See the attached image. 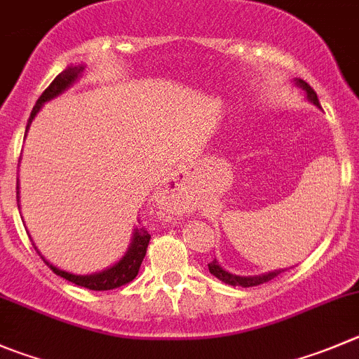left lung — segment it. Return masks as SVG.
<instances>
[{
	"mask_svg": "<svg viewBox=\"0 0 359 359\" xmlns=\"http://www.w3.org/2000/svg\"><path fill=\"white\" fill-rule=\"evenodd\" d=\"M296 86H299V88L303 90L304 93H306V99L310 100L313 106L320 108L319 99H317V93L313 92V88H311L308 83H304L303 79H296ZM209 271H210V274H212V276L217 278V280H221L223 283H229V285H232V287H255V285H260V283H266V281L273 280V278H276L278 274H280L283 269L271 271V273L259 274V276H239V274L229 273L226 269H223V267L217 264V260L214 259L212 262L209 264Z\"/></svg>",
	"mask_w": 359,
	"mask_h": 359,
	"instance_id": "1",
	"label": "left lung"
}]
</instances>
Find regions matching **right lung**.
Listing matches in <instances>:
<instances>
[{"label":"right lung","mask_w":359,"mask_h":359,"mask_svg":"<svg viewBox=\"0 0 359 359\" xmlns=\"http://www.w3.org/2000/svg\"><path fill=\"white\" fill-rule=\"evenodd\" d=\"M83 70H85V65L67 67L62 74H58V76H56L55 81H53L48 88L43 90V93L39 97V100H36L32 115H29L28 126H26L25 138H26V134H28V129H29V126H32L33 118H35L36 113L40 111V108H42L43 104L48 102V100L55 99V97H58L60 93H63L65 90H69L74 83L81 78ZM18 182H19V179H18ZM18 205H19V184H18ZM138 223H140V219H138ZM149 243H150V233L147 232L145 226L134 229L133 239H130V244H129V248H127L126 255H123L118 262L113 264L111 267H108V269L99 271V273H93V274H74V273H69V271L60 269V267L53 266L51 262H48V260L43 259L42 253H40L36 248L35 250L39 251V255L42 257L43 262L51 267L53 273H56L58 276L65 278V280L72 281V283H76V285L85 287V289H90V290H111V289H116V287L126 285V283H129V281H133L134 278H136V274H138V271H140V266H142L143 259H145L147 246H149Z\"/></svg>","instance_id":"right-lung-1"}]
</instances>
